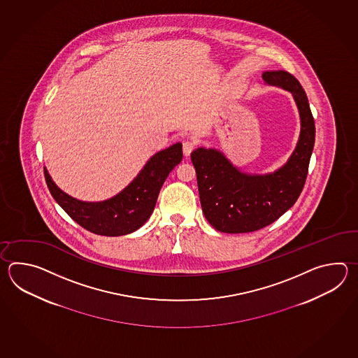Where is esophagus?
Masks as SVG:
<instances>
[{"label": "esophagus", "mask_w": 358, "mask_h": 358, "mask_svg": "<svg viewBox=\"0 0 358 358\" xmlns=\"http://www.w3.org/2000/svg\"><path fill=\"white\" fill-rule=\"evenodd\" d=\"M194 145H196V143L192 142V141H184L182 142V153H184L185 157H188L192 151L194 150Z\"/></svg>", "instance_id": "1"}]
</instances>
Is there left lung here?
Instances as JSON below:
<instances>
[{
	"label": "left lung",
	"mask_w": 358,
	"mask_h": 358,
	"mask_svg": "<svg viewBox=\"0 0 358 358\" xmlns=\"http://www.w3.org/2000/svg\"><path fill=\"white\" fill-rule=\"evenodd\" d=\"M266 85L289 92L297 105L301 131L288 161L273 173L251 174L216 148L190 153L207 221L221 233L239 234L265 228L296 203L303 189L315 145V122L302 85L284 70L265 71Z\"/></svg>",
	"instance_id": "1"
}]
</instances>
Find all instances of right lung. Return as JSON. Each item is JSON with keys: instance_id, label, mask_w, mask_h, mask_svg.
Returning a JSON list of instances; mask_svg holds the SVG:
<instances>
[{"instance_id": "right-lung-1", "label": "right lung", "mask_w": 358, "mask_h": 358, "mask_svg": "<svg viewBox=\"0 0 358 358\" xmlns=\"http://www.w3.org/2000/svg\"><path fill=\"white\" fill-rule=\"evenodd\" d=\"M182 159V143L155 153L122 192L97 202L82 201L65 193L56 185L47 168L45 178L55 201L80 227L99 236H127L150 219L162 184Z\"/></svg>"}]
</instances>
